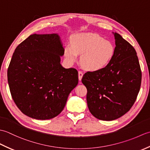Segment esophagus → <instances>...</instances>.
<instances>
[{"mask_svg":"<svg viewBox=\"0 0 150 150\" xmlns=\"http://www.w3.org/2000/svg\"><path fill=\"white\" fill-rule=\"evenodd\" d=\"M82 77H83V73L81 71H79V80L81 81Z\"/></svg>","mask_w":150,"mask_h":150,"instance_id":"esophagus-1","label":"esophagus"}]
</instances>
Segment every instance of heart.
Listing matches in <instances>:
<instances>
[{
  "label": "heart",
  "instance_id": "1",
  "mask_svg": "<svg viewBox=\"0 0 150 150\" xmlns=\"http://www.w3.org/2000/svg\"><path fill=\"white\" fill-rule=\"evenodd\" d=\"M71 45L66 47V58L73 63L77 61L78 55H82V67L90 71H99L107 66L115 52L112 43L95 33L75 35L71 38Z\"/></svg>",
  "mask_w": 150,
  "mask_h": 150
}]
</instances>
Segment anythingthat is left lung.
Returning <instances> with one entry per match:
<instances>
[{
  "mask_svg": "<svg viewBox=\"0 0 150 150\" xmlns=\"http://www.w3.org/2000/svg\"><path fill=\"white\" fill-rule=\"evenodd\" d=\"M111 62L103 69L88 71L82 82L87 88L90 113L97 119L113 120L122 117L135 103L141 84L142 73L137 52L117 33Z\"/></svg>",
  "mask_w": 150,
  "mask_h": 150,
  "instance_id": "obj_1",
  "label": "left lung"
}]
</instances>
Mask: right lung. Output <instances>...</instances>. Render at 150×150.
<instances>
[{"instance_id": "obj_1", "label": "right lung", "mask_w": 150, "mask_h": 150, "mask_svg": "<svg viewBox=\"0 0 150 150\" xmlns=\"http://www.w3.org/2000/svg\"><path fill=\"white\" fill-rule=\"evenodd\" d=\"M64 49L58 34H33L16 47L8 69L11 97L22 113L46 120L61 113L78 84V71L60 64Z\"/></svg>"}]
</instances>
